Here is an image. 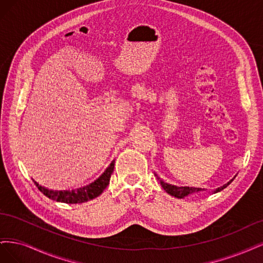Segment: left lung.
<instances>
[{
	"instance_id": "1",
	"label": "left lung",
	"mask_w": 263,
	"mask_h": 263,
	"mask_svg": "<svg viewBox=\"0 0 263 263\" xmlns=\"http://www.w3.org/2000/svg\"><path fill=\"white\" fill-rule=\"evenodd\" d=\"M155 176L157 177V179L160 182V184H162V187L164 188V190L168 194H171V196H173L175 198H180L181 199V198H184V197L189 196V194H191V193H194V192H198V191H202L203 190V189H200V188H193V187H177V185L169 184V183L165 182L164 180L160 179V178L156 174H155ZM232 181H233V179L228 181L227 183H225L224 185H222V187H219L216 190H214V193L219 192V191H222L223 189H225L227 185L230 184Z\"/></svg>"
}]
</instances>
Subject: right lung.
<instances>
[{
  "instance_id": "add662e5",
  "label": "right lung",
  "mask_w": 263,
  "mask_h": 263,
  "mask_svg": "<svg viewBox=\"0 0 263 263\" xmlns=\"http://www.w3.org/2000/svg\"><path fill=\"white\" fill-rule=\"evenodd\" d=\"M114 167H115V160L109 165V167L106 169L105 173L101 175L98 179H96L94 182H91L88 185H85V187L76 189V190H61V191H54V190H50L45 187H42L38 182H35L37 185V188L45 194L46 197L49 199L58 201V202H63V203H69V204H75V203H83V202H87L89 200H92L100 196L101 193L104 192V190L107 188V185L109 184L110 177H111V174L114 172Z\"/></svg>"
}]
</instances>
